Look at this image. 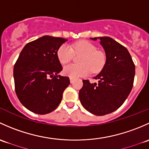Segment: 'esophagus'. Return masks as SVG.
<instances>
[{"label":"esophagus","instance_id":"obj_1","mask_svg":"<svg viewBox=\"0 0 149 149\" xmlns=\"http://www.w3.org/2000/svg\"><path fill=\"white\" fill-rule=\"evenodd\" d=\"M73 82H74V79H73L72 78H70V82H71V83H73Z\"/></svg>","mask_w":149,"mask_h":149}]
</instances>
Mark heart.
<instances>
[{
  "label": "heart",
  "instance_id": "heart-1",
  "mask_svg": "<svg viewBox=\"0 0 149 149\" xmlns=\"http://www.w3.org/2000/svg\"><path fill=\"white\" fill-rule=\"evenodd\" d=\"M74 54H82L79 59V64H69L64 68V74L73 79L85 77L90 72H99L106 61L105 54L97 51L95 46L87 41H78L71 47L62 44L57 51L58 59L63 64L71 62Z\"/></svg>",
  "mask_w": 149,
  "mask_h": 149
}]
</instances>
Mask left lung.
<instances>
[{
  "mask_svg": "<svg viewBox=\"0 0 149 149\" xmlns=\"http://www.w3.org/2000/svg\"><path fill=\"white\" fill-rule=\"evenodd\" d=\"M97 40V37L90 38ZM106 55L102 71L95 77L97 83L84 79L79 92L81 103L96 116L109 114L123 104L133 85L135 64L128 49L112 38L98 37Z\"/></svg>",
  "mask_w": 149,
  "mask_h": 149,
  "instance_id": "8db88e82",
  "label": "left lung"
}]
</instances>
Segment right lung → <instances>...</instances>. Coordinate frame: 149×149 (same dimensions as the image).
I'll use <instances>...</instances> for the list:
<instances>
[{
	"label": "right lung",
	"mask_w": 149,
	"mask_h": 149,
	"mask_svg": "<svg viewBox=\"0 0 149 149\" xmlns=\"http://www.w3.org/2000/svg\"><path fill=\"white\" fill-rule=\"evenodd\" d=\"M67 40L44 36L28 43L13 68L16 95L25 108L36 114L49 113L58 107L70 85L68 77L58 75L62 67L57 51Z\"/></svg>",
	"instance_id": "add662e5"
}]
</instances>
